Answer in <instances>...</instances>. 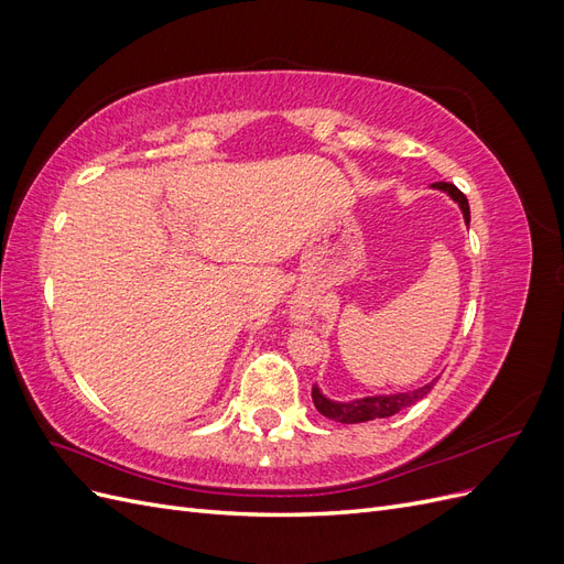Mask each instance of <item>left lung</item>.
<instances>
[{
  "instance_id": "8db88e82",
  "label": "left lung",
  "mask_w": 564,
  "mask_h": 564,
  "mask_svg": "<svg viewBox=\"0 0 564 564\" xmlns=\"http://www.w3.org/2000/svg\"><path fill=\"white\" fill-rule=\"evenodd\" d=\"M435 187L440 191H445L452 199L458 202L460 212H464L466 224H470V207H468V199L466 195L458 191L454 183H445L440 181L435 183ZM435 381L423 386L419 390L412 392H398V395H377V398H362V400H355V402H332L322 395V392L313 386V402L317 406V412L327 419H334L338 423H362V421H371V419H383V416H392L398 414L400 409L404 406H412L414 402L423 400L429 392L433 390Z\"/></svg>"
}]
</instances>
